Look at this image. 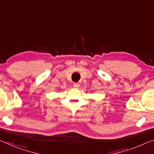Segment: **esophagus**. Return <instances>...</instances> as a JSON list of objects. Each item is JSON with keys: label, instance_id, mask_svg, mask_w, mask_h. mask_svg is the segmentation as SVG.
<instances>
[{"label": "esophagus", "instance_id": "obj_1", "mask_svg": "<svg viewBox=\"0 0 154 154\" xmlns=\"http://www.w3.org/2000/svg\"><path fill=\"white\" fill-rule=\"evenodd\" d=\"M73 87L75 88H78L79 87V83H73Z\"/></svg>", "mask_w": 154, "mask_h": 154}]
</instances>
